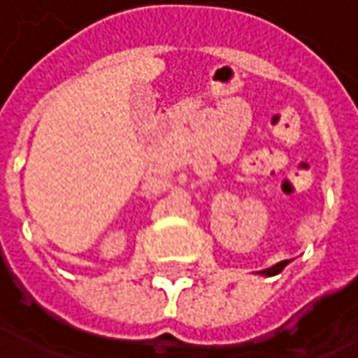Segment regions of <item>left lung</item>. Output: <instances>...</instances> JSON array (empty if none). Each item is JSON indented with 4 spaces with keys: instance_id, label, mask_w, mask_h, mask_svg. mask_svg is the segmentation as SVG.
<instances>
[{
    "instance_id": "8db88e82",
    "label": "left lung",
    "mask_w": 358,
    "mask_h": 358,
    "mask_svg": "<svg viewBox=\"0 0 358 358\" xmlns=\"http://www.w3.org/2000/svg\"><path fill=\"white\" fill-rule=\"evenodd\" d=\"M289 265V261H281V263H277V265H273V267L263 268V271H259L257 275H263V277H275V275H279L282 268Z\"/></svg>"
}]
</instances>
